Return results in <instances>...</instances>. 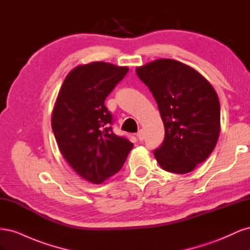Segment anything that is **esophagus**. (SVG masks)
<instances>
[{"mask_svg": "<svg viewBox=\"0 0 250 250\" xmlns=\"http://www.w3.org/2000/svg\"><path fill=\"white\" fill-rule=\"evenodd\" d=\"M137 137L139 139V141H144V139H145V135H144V131L143 130H140L138 133H137Z\"/></svg>", "mask_w": 250, "mask_h": 250, "instance_id": "34e87169", "label": "esophagus"}]
</instances>
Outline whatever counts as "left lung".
<instances>
[{
	"label": "left lung",
	"mask_w": 250,
	"mask_h": 250,
	"mask_svg": "<svg viewBox=\"0 0 250 250\" xmlns=\"http://www.w3.org/2000/svg\"><path fill=\"white\" fill-rule=\"evenodd\" d=\"M160 109L165 140L154 156L172 173L193 171L213 152L220 133V102L210 83L193 67L161 58L137 67Z\"/></svg>",
	"instance_id": "1"
}]
</instances>
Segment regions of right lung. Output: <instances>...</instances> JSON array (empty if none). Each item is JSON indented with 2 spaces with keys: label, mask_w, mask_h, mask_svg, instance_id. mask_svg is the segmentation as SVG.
<instances>
[{
  "label": "right lung",
  "mask_w": 250,
  "mask_h": 250,
  "mask_svg": "<svg viewBox=\"0 0 250 250\" xmlns=\"http://www.w3.org/2000/svg\"><path fill=\"white\" fill-rule=\"evenodd\" d=\"M127 66L95 62L67 74L52 112L58 148L74 171L99 185L119 172L133 144L112 132L106 97L128 72Z\"/></svg>",
  "instance_id": "1"
}]
</instances>
